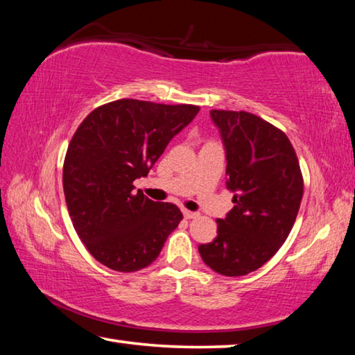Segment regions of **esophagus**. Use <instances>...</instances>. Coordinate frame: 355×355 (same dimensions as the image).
<instances>
[{
    "label": "esophagus",
    "mask_w": 355,
    "mask_h": 355,
    "mask_svg": "<svg viewBox=\"0 0 355 355\" xmlns=\"http://www.w3.org/2000/svg\"><path fill=\"white\" fill-rule=\"evenodd\" d=\"M183 216L186 219H194V218H197V213H194V211H189V209H183Z\"/></svg>",
    "instance_id": "34e87169"
}]
</instances>
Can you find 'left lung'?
Returning <instances> with one entry per match:
<instances>
[{
    "instance_id": "8db88e82",
    "label": "left lung",
    "mask_w": 355,
    "mask_h": 355,
    "mask_svg": "<svg viewBox=\"0 0 355 355\" xmlns=\"http://www.w3.org/2000/svg\"><path fill=\"white\" fill-rule=\"evenodd\" d=\"M227 150V188L235 203L218 236L199 254L218 274L257 271L286 241L304 194L297 155L280 128L245 111L213 110Z\"/></svg>"
}]
</instances>
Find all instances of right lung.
Masks as SVG:
<instances>
[{
	"instance_id": "right-lung-1",
	"label": "right lung",
	"mask_w": 355,
	"mask_h": 355,
	"mask_svg": "<svg viewBox=\"0 0 355 355\" xmlns=\"http://www.w3.org/2000/svg\"><path fill=\"white\" fill-rule=\"evenodd\" d=\"M200 107L122 98L101 105L76 128L64 159V196L73 227L95 260L136 272L158 258L183 214L153 202L133 182L147 177L167 144Z\"/></svg>"
}]
</instances>
